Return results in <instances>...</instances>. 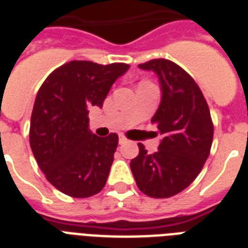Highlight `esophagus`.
I'll use <instances>...</instances> for the list:
<instances>
[{
    "instance_id": "esophagus-1",
    "label": "esophagus",
    "mask_w": 248,
    "mask_h": 248,
    "mask_svg": "<svg viewBox=\"0 0 248 248\" xmlns=\"http://www.w3.org/2000/svg\"><path fill=\"white\" fill-rule=\"evenodd\" d=\"M118 141H120V144H121V145H122V144L127 143V139H126V138H124V136L121 135V136H120V139H118Z\"/></svg>"
}]
</instances>
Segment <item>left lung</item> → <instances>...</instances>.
<instances>
[{"mask_svg": "<svg viewBox=\"0 0 248 248\" xmlns=\"http://www.w3.org/2000/svg\"><path fill=\"white\" fill-rule=\"evenodd\" d=\"M153 71L161 86V103L152 122L162 140L158 151L139 155L130 162L138 188L153 198H169L192 184L208 158L214 138L210 109L194 79L177 64L153 59L140 64Z\"/></svg>", "mask_w": 248, "mask_h": 248, "instance_id": "left-lung-1", "label": "left lung"}]
</instances>
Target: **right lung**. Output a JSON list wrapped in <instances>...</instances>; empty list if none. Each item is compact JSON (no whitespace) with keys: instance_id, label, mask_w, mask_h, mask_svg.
Here are the masks:
<instances>
[{"instance_id":"obj_1","label":"right lung","mask_w":248,"mask_h":248,"mask_svg":"<svg viewBox=\"0 0 248 248\" xmlns=\"http://www.w3.org/2000/svg\"><path fill=\"white\" fill-rule=\"evenodd\" d=\"M128 68L73 60L52 72L37 93L29 143L48 183L67 196L86 198L104 188L118 136L93 134L89 109L103 107L112 85Z\"/></svg>"}]
</instances>
